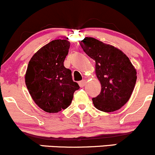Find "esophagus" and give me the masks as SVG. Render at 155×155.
<instances>
[{
	"mask_svg": "<svg viewBox=\"0 0 155 155\" xmlns=\"http://www.w3.org/2000/svg\"><path fill=\"white\" fill-rule=\"evenodd\" d=\"M78 84H79L80 87H84V86L86 85V81H85V80H83V81H80V82L78 83Z\"/></svg>",
	"mask_w": 155,
	"mask_h": 155,
	"instance_id": "esophagus-1",
	"label": "esophagus"
}]
</instances>
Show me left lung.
Returning <instances> with one entry per match:
<instances>
[{
    "mask_svg": "<svg viewBox=\"0 0 155 155\" xmlns=\"http://www.w3.org/2000/svg\"><path fill=\"white\" fill-rule=\"evenodd\" d=\"M84 51L96 62L100 94L93 98L94 106L104 112L120 109L131 96L136 82V70L125 53L117 47L93 38L79 41Z\"/></svg>",
    "mask_w": 155,
    "mask_h": 155,
    "instance_id": "1",
    "label": "left lung"
}]
</instances>
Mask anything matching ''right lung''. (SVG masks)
Listing matches in <instances>:
<instances>
[{"label":"right lung","instance_id":"1","mask_svg":"<svg viewBox=\"0 0 155 155\" xmlns=\"http://www.w3.org/2000/svg\"><path fill=\"white\" fill-rule=\"evenodd\" d=\"M70 42L54 40L41 47L31 58L26 70V87L34 102L48 113H57L71 103L80 88L71 78V71L64 66Z\"/></svg>","mask_w":155,"mask_h":155}]
</instances>
